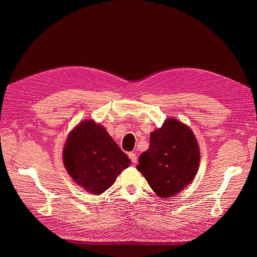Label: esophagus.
<instances>
[{
  "mask_svg": "<svg viewBox=\"0 0 257 257\" xmlns=\"http://www.w3.org/2000/svg\"><path fill=\"white\" fill-rule=\"evenodd\" d=\"M129 157H130V159H131V161H132L133 164H137V161H138V155H137L136 152L129 153Z\"/></svg>",
  "mask_w": 257,
  "mask_h": 257,
  "instance_id": "esophagus-1",
  "label": "esophagus"
}]
</instances>
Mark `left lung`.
Here are the masks:
<instances>
[{
	"label": "left lung",
	"instance_id": "obj_1",
	"mask_svg": "<svg viewBox=\"0 0 257 257\" xmlns=\"http://www.w3.org/2000/svg\"><path fill=\"white\" fill-rule=\"evenodd\" d=\"M199 164V145L192 129L169 117L150 133V147L141 154L137 169L154 193L166 199L193 181Z\"/></svg>",
	"mask_w": 257,
	"mask_h": 257
}]
</instances>
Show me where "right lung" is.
I'll return each instance as SVG.
<instances>
[{"label": "right lung", "mask_w": 257, "mask_h": 257, "mask_svg": "<svg viewBox=\"0 0 257 257\" xmlns=\"http://www.w3.org/2000/svg\"><path fill=\"white\" fill-rule=\"evenodd\" d=\"M63 164L78 185L92 195H101L129 167L130 159L102 125L85 119L67 138Z\"/></svg>", "instance_id": "right-lung-1"}]
</instances>
